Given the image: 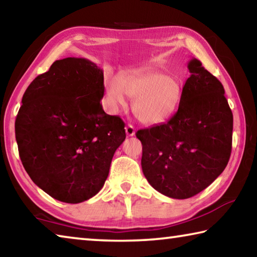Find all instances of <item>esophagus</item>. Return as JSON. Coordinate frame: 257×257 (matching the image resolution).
Listing matches in <instances>:
<instances>
[{
    "mask_svg": "<svg viewBox=\"0 0 257 257\" xmlns=\"http://www.w3.org/2000/svg\"><path fill=\"white\" fill-rule=\"evenodd\" d=\"M135 132H136V130H135V127L133 124H128L127 127H125V134H127V136H129V137L134 136Z\"/></svg>",
    "mask_w": 257,
    "mask_h": 257,
    "instance_id": "obj_1",
    "label": "esophagus"
}]
</instances>
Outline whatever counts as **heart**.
Wrapping results in <instances>:
<instances>
[{
    "label": "heart",
    "mask_w": 257,
    "mask_h": 257,
    "mask_svg": "<svg viewBox=\"0 0 257 257\" xmlns=\"http://www.w3.org/2000/svg\"><path fill=\"white\" fill-rule=\"evenodd\" d=\"M184 82L181 78L162 71L125 73L119 81L111 78L106 84L107 105L113 113L127 105V98L134 97L133 111L145 124L162 123L175 114L181 101Z\"/></svg>",
    "instance_id": "heart-1"
}]
</instances>
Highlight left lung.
<instances>
[{"instance_id": "1", "label": "left lung", "mask_w": 257, "mask_h": 257, "mask_svg": "<svg viewBox=\"0 0 257 257\" xmlns=\"http://www.w3.org/2000/svg\"><path fill=\"white\" fill-rule=\"evenodd\" d=\"M176 114L165 123L141 129L142 169L165 196L185 199L210 186L227 167L233 118L224 88L197 59L189 61Z\"/></svg>"}]
</instances>
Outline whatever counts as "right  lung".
<instances>
[{"label":"right lung","mask_w":257,"mask_h":257,"mask_svg":"<svg viewBox=\"0 0 257 257\" xmlns=\"http://www.w3.org/2000/svg\"><path fill=\"white\" fill-rule=\"evenodd\" d=\"M103 70L92 61L66 58L37 76L23 96L16 139L25 170L58 201L77 204L105 182L124 122L104 112Z\"/></svg>","instance_id":"add662e5"}]
</instances>
